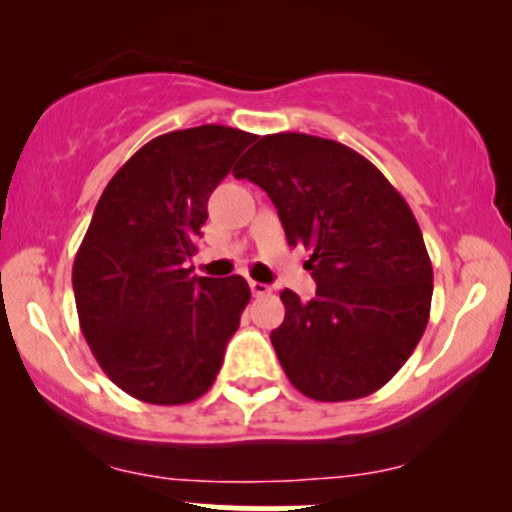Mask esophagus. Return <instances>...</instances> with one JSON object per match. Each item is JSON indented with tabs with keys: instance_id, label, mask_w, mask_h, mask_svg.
Wrapping results in <instances>:
<instances>
[{
	"instance_id": "1",
	"label": "esophagus",
	"mask_w": 512,
	"mask_h": 512,
	"mask_svg": "<svg viewBox=\"0 0 512 512\" xmlns=\"http://www.w3.org/2000/svg\"><path fill=\"white\" fill-rule=\"evenodd\" d=\"M250 291H252V296H267L269 286L262 284V281H250Z\"/></svg>"
}]
</instances>
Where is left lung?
I'll use <instances>...</instances> for the list:
<instances>
[{
	"label": "left lung",
	"mask_w": 512,
	"mask_h": 512,
	"mask_svg": "<svg viewBox=\"0 0 512 512\" xmlns=\"http://www.w3.org/2000/svg\"><path fill=\"white\" fill-rule=\"evenodd\" d=\"M233 173L267 192L289 245L310 250L315 298L281 291L272 332L286 378L317 402L373 395L431 313V257L409 204L358 151L301 132L262 137Z\"/></svg>",
	"instance_id": "8db88e82"
}]
</instances>
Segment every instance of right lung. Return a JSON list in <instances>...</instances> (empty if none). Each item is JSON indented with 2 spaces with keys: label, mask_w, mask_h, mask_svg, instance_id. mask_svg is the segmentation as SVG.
Returning <instances> with one entry per match:
<instances>
[{
  "label": "right lung",
  "mask_w": 512,
  "mask_h": 512,
  "mask_svg": "<svg viewBox=\"0 0 512 512\" xmlns=\"http://www.w3.org/2000/svg\"><path fill=\"white\" fill-rule=\"evenodd\" d=\"M255 134L202 125L161 134L113 175L98 199L72 284L98 366L127 395L187 404L214 385L250 286L192 276L187 257L207 202Z\"/></svg>",
  "instance_id": "obj_1"
}]
</instances>
